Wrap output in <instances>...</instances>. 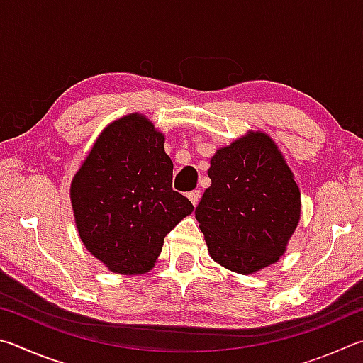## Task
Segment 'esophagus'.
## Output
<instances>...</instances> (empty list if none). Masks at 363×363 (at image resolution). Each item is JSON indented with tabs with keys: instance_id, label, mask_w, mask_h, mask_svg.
Returning a JSON list of instances; mask_svg holds the SVG:
<instances>
[{
	"instance_id": "1",
	"label": "esophagus",
	"mask_w": 363,
	"mask_h": 363,
	"mask_svg": "<svg viewBox=\"0 0 363 363\" xmlns=\"http://www.w3.org/2000/svg\"><path fill=\"white\" fill-rule=\"evenodd\" d=\"M200 190H192V192H189L187 194V196H189V200L190 201H192V205L194 206H196V205H199V200H200Z\"/></svg>"
}]
</instances>
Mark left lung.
Instances as JSON below:
<instances>
[{
    "label": "left lung",
    "instance_id": "left-lung-1",
    "mask_svg": "<svg viewBox=\"0 0 363 363\" xmlns=\"http://www.w3.org/2000/svg\"><path fill=\"white\" fill-rule=\"evenodd\" d=\"M195 218L208 253L237 274L277 262L301 218V194L279 147L250 131L214 153Z\"/></svg>",
    "mask_w": 363,
    "mask_h": 363
}]
</instances>
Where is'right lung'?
Instances as JSON below:
<instances>
[{"instance_id": "right-lung-1", "label": "right lung", "mask_w": 363, "mask_h": 363, "mask_svg": "<svg viewBox=\"0 0 363 363\" xmlns=\"http://www.w3.org/2000/svg\"><path fill=\"white\" fill-rule=\"evenodd\" d=\"M164 136L140 113L104 130L73 176L70 200L83 245L108 270L145 274L164 237L194 211L171 187L173 162Z\"/></svg>"}]
</instances>
